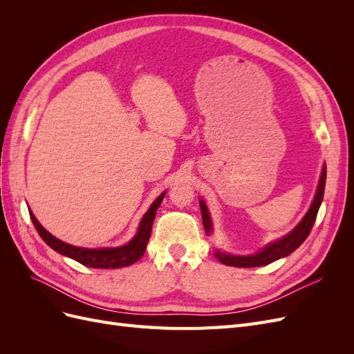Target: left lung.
Segmentation results:
<instances>
[{"instance_id":"1","label":"left lung","mask_w":354,"mask_h":354,"mask_svg":"<svg viewBox=\"0 0 354 354\" xmlns=\"http://www.w3.org/2000/svg\"><path fill=\"white\" fill-rule=\"evenodd\" d=\"M325 181H326V165H324V168H322V176H320L319 186L316 190L315 199L312 202V207L308 208L304 218L298 223V226L292 232H289L286 236H283L279 241L269 243L267 246H264L260 252L252 254V255H230V254L216 251V257L218 259V261H221L226 266H233V267H260V266L270 264L279 259H283V257L294 252L298 246L307 239L308 233L312 232V227L316 221L317 211H319L320 203H322V199H324ZM199 205H201L203 227H205L207 234H209L212 230V223H211L208 208L205 203H203L202 199H199Z\"/></svg>"}]
</instances>
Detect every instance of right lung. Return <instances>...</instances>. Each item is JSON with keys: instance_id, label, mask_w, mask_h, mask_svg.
Masks as SVG:
<instances>
[{"instance_id": "1", "label": "right lung", "mask_w": 354, "mask_h": 354, "mask_svg": "<svg viewBox=\"0 0 354 354\" xmlns=\"http://www.w3.org/2000/svg\"><path fill=\"white\" fill-rule=\"evenodd\" d=\"M164 196H165V192L162 195H159L151 205V208L147 209V212L145 214L140 221V226H138L136 236L128 243L118 246V248L91 250V248H80V246H73L66 242H62L42 227L30 211H29V216L42 241H44L48 246H51L53 250L57 251L59 254L66 255L69 259L87 267H93V269H118V267L131 266L137 260L142 259V255L145 254V250H146V245L149 242V238H151L156 209L159 208Z\"/></svg>"}]
</instances>
